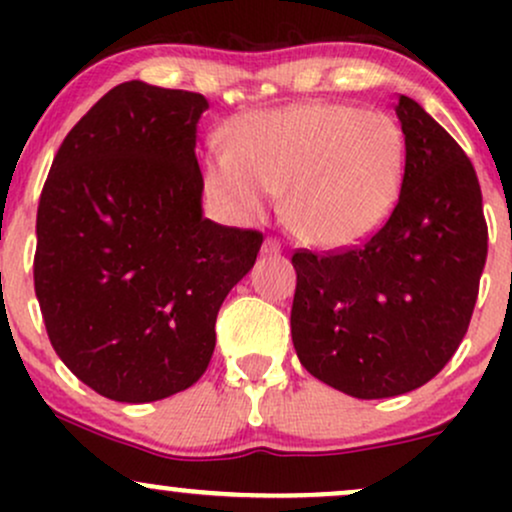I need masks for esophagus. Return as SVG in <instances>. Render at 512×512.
Returning <instances> with one entry per match:
<instances>
[{"instance_id": "obj_1", "label": "esophagus", "mask_w": 512, "mask_h": 512, "mask_svg": "<svg viewBox=\"0 0 512 512\" xmlns=\"http://www.w3.org/2000/svg\"><path fill=\"white\" fill-rule=\"evenodd\" d=\"M262 255H267V257H276V255H281V243L276 238H264V243H262Z\"/></svg>"}]
</instances>
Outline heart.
Masks as SVG:
<instances>
[{"instance_id": "b5f03b06", "label": "heart", "mask_w": 512, "mask_h": 512, "mask_svg": "<svg viewBox=\"0 0 512 512\" xmlns=\"http://www.w3.org/2000/svg\"><path fill=\"white\" fill-rule=\"evenodd\" d=\"M402 129L344 103H301L240 117L204 158L209 190L243 221L286 190V221L322 250L361 245L390 219L404 180Z\"/></svg>"}]
</instances>
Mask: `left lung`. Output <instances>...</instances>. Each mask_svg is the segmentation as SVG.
<instances>
[{"mask_svg": "<svg viewBox=\"0 0 512 512\" xmlns=\"http://www.w3.org/2000/svg\"><path fill=\"white\" fill-rule=\"evenodd\" d=\"M395 113L407 161L390 219L356 248L291 260L296 354L358 399L436 378L467 334L489 250L472 161L416 101L399 96Z\"/></svg>", "mask_w": 512, "mask_h": 512, "instance_id": "1", "label": "left lung"}]
</instances>
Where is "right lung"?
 Here are the masks:
<instances>
[{
  "label": "right lung",
  "mask_w": 512,
  "mask_h": 512,
  "mask_svg": "<svg viewBox=\"0 0 512 512\" xmlns=\"http://www.w3.org/2000/svg\"><path fill=\"white\" fill-rule=\"evenodd\" d=\"M202 93L125 81L72 127L35 221L33 279L52 349L81 383L144 404L195 385L216 315L260 231L202 214Z\"/></svg>",
  "instance_id": "1"
}]
</instances>
